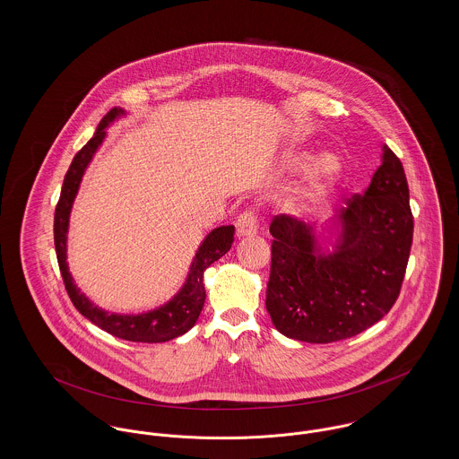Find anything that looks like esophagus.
<instances>
[{"instance_id": "34e87169", "label": "esophagus", "mask_w": 459, "mask_h": 459, "mask_svg": "<svg viewBox=\"0 0 459 459\" xmlns=\"http://www.w3.org/2000/svg\"><path fill=\"white\" fill-rule=\"evenodd\" d=\"M236 232L238 238H247V236H255L258 232V220H256V213L247 210L239 215L236 220Z\"/></svg>"}]
</instances>
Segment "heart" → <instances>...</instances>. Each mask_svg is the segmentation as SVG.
Instances as JSON below:
<instances>
[{
  "label": "heart",
  "instance_id": "obj_1",
  "mask_svg": "<svg viewBox=\"0 0 459 459\" xmlns=\"http://www.w3.org/2000/svg\"><path fill=\"white\" fill-rule=\"evenodd\" d=\"M295 162L299 168H307V166L317 162L316 164V182H314L316 194H323L324 190L327 189L329 186H333L342 175V162L331 154H325L321 160H316V156H310V154H299Z\"/></svg>",
  "mask_w": 459,
  "mask_h": 459
}]
</instances>
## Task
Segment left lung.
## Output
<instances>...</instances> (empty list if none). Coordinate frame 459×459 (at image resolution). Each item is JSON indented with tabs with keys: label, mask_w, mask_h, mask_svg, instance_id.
Returning <instances> with one entry per match:
<instances>
[{
	"label": "left lung",
	"mask_w": 459,
	"mask_h": 459,
	"mask_svg": "<svg viewBox=\"0 0 459 459\" xmlns=\"http://www.w3.org/2000/svg\"><path fill=\"white\" fill-rule=\"evenodd\" d=\"M270 234L265 305L275 329L307 343L362 333L395 303L409 260L412 215L403 162L383 145L369 187L321 230L282 213Z\"/></svg>",
	"instance_id": "left-lung-1"
}]
</instances>
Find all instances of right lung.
Wrapping results in <instances>:
<instances>
[{"label":"right lung","mask_w":459,"mask_h":459,"mask_svg":"<svg viewBox=\"0 0 459 459\" xmlns=\"http://www.w3.org/2000/svg\"><path fill=\"white\" fill-rule=\"evenodd\" d=\"M123 116H126L125 108H112L99 123L95 134L88 140V143L71 162L64 178V186L60 190L58 204L55 208V251H56V260H58V267H60L65 290L82 316L95 325H99L100 329L108 331V334L117 336L121 340L136 342V343H162V342H169L182 336L197 321L206 299L203 273L230 249L234 241V225L216 227L203 239V243L199 244L195 251V256L190 262L189 272L182 288L166 303H162L152 310L140 312V314L108 312L86 297L76 286L67 264L69 218H71L74 199L80 192L84 171L95 158L97 151L102 147L108 136V126Z\"/></svg>","instance_id":"add662e5"}]
</instances>
